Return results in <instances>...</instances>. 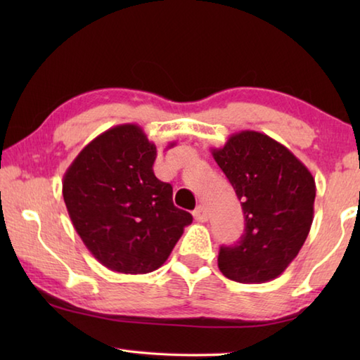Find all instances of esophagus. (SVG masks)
I'll return each mask as SVG.
<instances>
[{"label": "esophagus", "instance_id": "obj_1", "mask_svg": "<svg viewBox=\"0 0 360 360\" xmlns=\"http://www.w3.org/2000/svg\"><path fill=\"white\" fill-rule=\"evenodd\" d=\"M193 217H195V221H197V222H206L210 219V212H208V210L205 208V206L200 205L198 208L193 211Z\"/></svg>", "mask_w": 360, "mask_h": 360}]
</instances>
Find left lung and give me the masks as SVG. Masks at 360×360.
<instances>
[{"label":"left lung","mask_w":360,"mask_h":360,"mask_svg":"<svg viewBox=\"0 0 360 360\" xmlns=\"http://www.w3.org/2000/svg\"><path fill=\"white\" fill-rule=\"evenodd\" d=\"M211 154L241 200L245 233L222 246L225 278L260 284L278 278L300 252L314 214L316 182L292 152L265 133H233Z\"/></svg>","instance_id":"obj_1"}]
</instances>
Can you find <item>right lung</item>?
<instances>
[{"instance_id": "1", "label": "right lung", "mask_w": 360, "mask_h": 360, "mask_svg": "<svg viewBox=\"0 0 360 360\" xmlns=\"http://www.w3.org/2000/svg\"><path fill=\"white\" fill-rule=\"evenodd\" d=\"M155 157L141 127L122 124L92 139L63 176L77 235L112 271L144 275L160 268L192 222L191 212L173 205V187L155 178Z\"/></svg>"}]
</instances>
